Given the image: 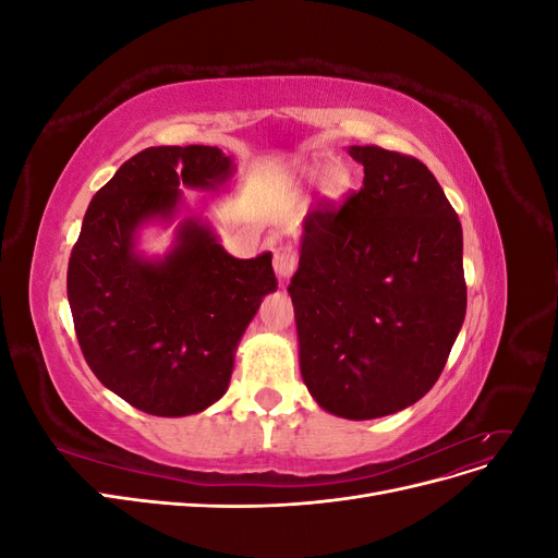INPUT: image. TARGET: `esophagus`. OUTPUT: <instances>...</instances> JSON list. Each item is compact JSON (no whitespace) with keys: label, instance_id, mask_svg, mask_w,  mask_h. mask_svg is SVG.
Segmentation results:
<instances>
[{"label":"esophagus","instance_id":"esophagus-1","mask_svg":"<svg viewBox=\"0 0 558 558\" xmlns=\"http://www.w3.org/2000/svg\"><path fill=\"white\" fill-rule=\"evenodd\" d=\"M272 256H275V258H272L275 272H277L281 279L291 277L295 265H298V253H295V248H293L291 244H279V246H275Z\"/></svg>","mask_w":558,"mask_h":558}]
</instances>
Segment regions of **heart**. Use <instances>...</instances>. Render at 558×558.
<instances>
[{
	"label": "heart",
	"mask_w": 558,
	"mask_h": 558,
	"mask_svg": "<svg viewBox=\"0 0 558 558\" xmlns=\"http://www.w3.org/2000/svg\"><path fill=\"white\" fill-rule=\"evenodd\" d=\"M305 177L307 179H318L320 193H324L326 199H332V202L340 199L351 185L349 172L340 165L328 167V170L324 165H310V167H305Z\"/></svg>",
	"instance_id": "obj_1"
}]
</instances>
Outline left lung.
I'll list each match as a JSON object with an SVG mask.
<instances>
[{
  "mask_svg": "<svg viewBox=\"0 0 558 558\" xmlns=\"http://www.w3.org/2000/svg\"><path fill=\"white\" fill-rule=\"evenodd\" d=\"M363 189L302 221L289 283L300 373L326 412L365 421L424 398L465 318L463 230L424 162L349 146Z\"/></svg>",
  "mask_w": 558,
  "mask_h": 558,
  "instance_id": "8db88e82",
  "label": "left lung"
}]
</instances>
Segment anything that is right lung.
Instances as JSON below:
<instances>
[{
    "label": "right lung",
    "instance_id": "add662e5",
    "mask_svg": "<svg viewBox=\"0 0 558 558\" xmlns=\"http://www.w3.org/2000/svg\"><path fill=\"white\" fill-rule=\"evenodd\" d=\"M234 174L216 146H150L90 199L66 269L83 356L109 391L154 416L205 412L228 391L234 351L265 295L272 253L234 258L202 216H183L165 256L140 251L150 223L172 226L183 189L218 193Z\"/></svg>",
    "mask_w": 558,
    "mask_h": 558
}]
</instances>
